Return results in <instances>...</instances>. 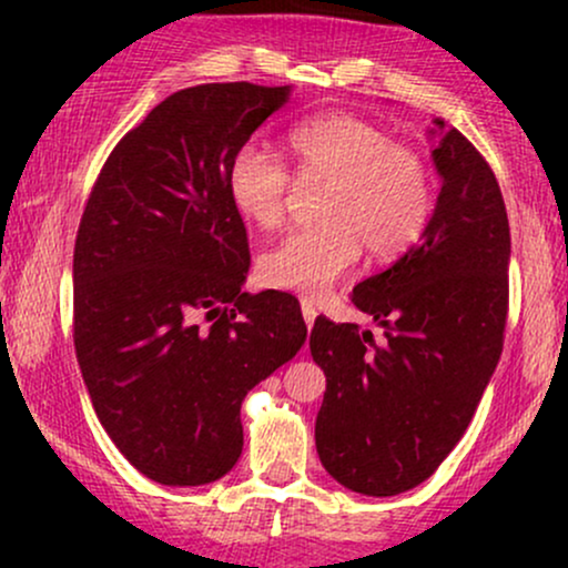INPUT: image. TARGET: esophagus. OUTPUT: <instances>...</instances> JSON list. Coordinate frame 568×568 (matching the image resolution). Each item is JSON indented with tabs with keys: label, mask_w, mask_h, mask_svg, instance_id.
<instances>
[{
	"label": "esophagus",
	"mask_w": 568,
	"mask_h": 568,
	"mask_svg": "<svg viewBox=\"0 0 568 568\" xmlns=\"http://www.w3.org/2000/svg\"><path fill=\"white\" fill-rule=\"evenodd\" d=\"M302 315H304L306 328H312V325H315V317H317L315 304H312V298H302Z\"/></svg>",
	"instance_id": "esophagus-1"
}]
</instances>
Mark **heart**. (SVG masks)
Wrapping results in <instances>:
<instances>
[{
  "instance_id": "b5f03b06",
  "label": "heart",
  "mask_w": 568,
  "mask_h": 568,
  "mask_svg": "<svg viewBox=\"0 0 568 568\" xmlns=\"http://www.w3.org/2000/svg\"><path fill=\"white\" fill-rule=\"evenodd\" d=\"M288 146L298 184H325L321 224L291 232L264 253V283L317 296L347 275L363 245L387 262L425 234L433 216L427 162L376 122L349 112L317 114L291 130ZM296 179L275 152L245 141L226 165V194L247 221L277 230Z\"/></svg>"
}]
</instances>
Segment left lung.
Wrapping results in <instances>:
<instances>
[{"mask_svg":"<svg viewBox=\"0 0 568 568\" xmlns=\"http://www.w3.org/2000/svg\"><path fill=\"white\" fill-rule=\"evenodd\" d=\"M433 162L443 186L422 243L352 291L387 342L323 315L310 334L325 371L317 454L338 484L368 497H395L438 470L470 425L505 342L510 224L497 179L454 128Z\"/></svg>","mask_w":568,"mask_h":568,"instance_id":"1","label":"left lung"}]
</instances>
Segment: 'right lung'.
I'll return each mask as SVG.
<instances>
[{
    "mask_svg": "<svg viewBox=\"0 0 568 568\" xmlns=\"http://www.w3.org/2000/svg\"><path fill=\"white\" fill-rule=\"evenodd\" d=\"M291 88L179 90L103 162L74 245V349L122 456L165 486L243 454V397L306 338L298 298L243 293L251 251L226 165Z\"/></svg>",
    "mask_w": 568,
    "mask_h": 568,
    "instance_id": "1",
    "label": "right lung"
}]
</instances>
